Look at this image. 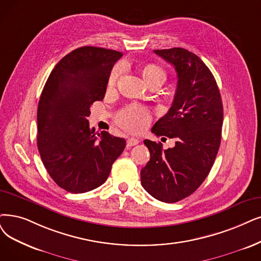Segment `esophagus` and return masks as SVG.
Instances as JSON below:
<instances>
[{
	"instance_id": "obj_1",
	"label": "esophagus",
	"mask_w": 261,
	"mask_h": 261,
	"mask_svg": "<svg viewBox=\"0 0 261 261\" xmlns=\"http://www.w3.org/2000/svg\"><path fill=\"white\" fill-rule=\"evenodd\" d=\"M139 143V140L137 138H128L127 142H126V147L127 148H132L133 145H136Z\"/></svg>"
}]
</instances>
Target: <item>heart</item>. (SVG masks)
Returning <instances> with one entry per match:
<instances>
[{"label": "heart", "mask_w": 261, "mask_h": 261, "mask_svg": "<svg viewBox=\"0 0 261 261\" xmlns=\"http://www.w3.org/2000/svg\"><path fill=\"white\" fill-rule=\"evenodd\" d=\"M121 74V67L116 66L111 72L108 79V86L113 87ZM142 76L148 83L153 81H165L166 72L165 70L155 64L147 65L142 69ZM151 120L150 112L144 106L138 103H132L126 108L122 109L117 116V122L121 127L129 132H140L142 130Z\"/></svg>", "instance_id": "b5f03b06"}]
</instances>
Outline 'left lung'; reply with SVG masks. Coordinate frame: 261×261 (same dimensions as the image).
<instances>
[{
    "label": "left lung",
    "instance_id": "obj_1",
    "mask_svg": "<svg viewBox=\"0 0 261 261\" xmlns=\"http://www.w3.org/2000/svg\"><path fill=\"white\" fill-rule=\"evenodd\" d=\"M154 54L174 67L178 83L169 111L152 133L175 144L163 150L161 142L145 139L151 158L140 176L155 199L172 203L192 195L209 174L222 139L223 103L215 78L199 57L183 48Z\"/></svg>",
    "mask_w": 261,
    "mask_h": 261
}]
</instances>
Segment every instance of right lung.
Wrapping results in <instances>:
<instances>
[{"label": "right lung", "mask_w": 261, "mask_h": 261, "mask_svg": "<svg viewBox=\"0 0 261 261\" xmlns=\"http://www.w3.org/2000/svg\"><path fill=\"white\" fill-rule=\"evenodd\" d=\"M122 52L99 47L72 50L52 69L37 108V148L46 170L61 189L86 193L105 183L126 141L90 129L94 101L102 100Z\"/></svg>", "instance_id": "right-lung-1"}]
</instances>
